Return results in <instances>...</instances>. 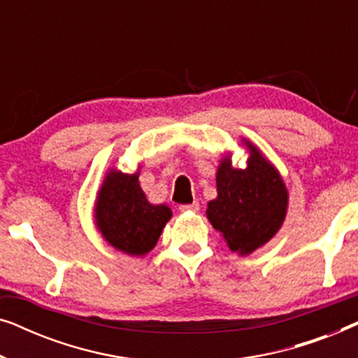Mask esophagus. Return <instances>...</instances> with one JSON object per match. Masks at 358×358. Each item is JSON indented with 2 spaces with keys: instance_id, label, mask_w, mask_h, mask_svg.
Wrapping results in <instances>:
<instances>
[{
  "instance_id": "obj_1",
  "label": "esophagus",
  "mask_w": 358,
  "mask_h": 358,
  "mask_svg": "<svg viewBox=\"0 0 358 358\" xmlns=\"http://www.w3.org/2000/svg\"><path fill=\"white\" fill-rule=\"evenodd\" d=\"M199 208H200L199 202H192V203H189V205H180V212H192V213H195V212H199Z\"/></svg>"
}]
</instances>
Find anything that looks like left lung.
I'll list each match as a JSON object with an SVG mask.
<instances>
[{"label":"left lung","mask_w":358,"mask_h":358,"mask_svg":"<svg viewBox=\"0 0 358 358\" xmlns=\"http://www.w3.org/2000/svg\"><path fill=\"white\" fill-rule=\"evenodd\" d=\"M248 166L233 168L231 153L220 159L217 199L207 203V218L222 233L229 251L249 256L278 233L288 210V190L278 169L251 140Z\"/></svg>","instance_id":"obj_1"}]
</instances>
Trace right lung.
<instances>
[{"instance_id": "obj_1", "label": "right lung", "mask_w": 358, "mask_h": 358, "mask_svg": "<svg viewBox=\"0 0 358 358\" xmlns=\"http://www.w3.org/2000/svg\"><path fill=\"white\" fill-rule=\"evenodd\" d=\"M140 166L134 174L110 168L94 202V224L104 241L131 257H145L156 246L173 217L168 205L148 202L140 187Z\"/></svg>"}]
</instances>
